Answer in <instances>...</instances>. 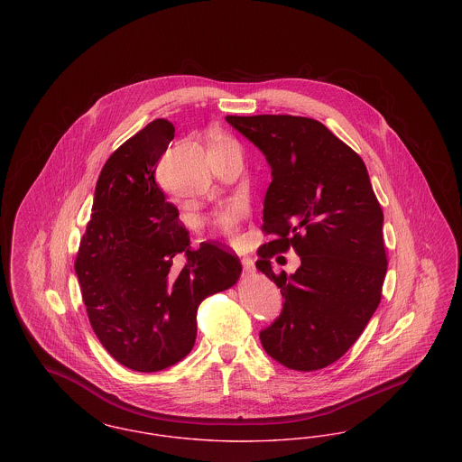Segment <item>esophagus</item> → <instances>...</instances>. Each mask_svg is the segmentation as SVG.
Returning a JSON list of instances; mask_svg holds the SVG:
<instances>
[{
	"label": "esophagus",
	"instance_id": "34e87169",
	"mask_svg": "<svg viewBox=\"0 0 462 462\" xmlns=\"http://www.w3.org/2000/svg\"><path fill=\"white\" fill-rule=\"evenodd\" d=\"M242 262V268H244V272H254V262L251 260V258H247V256H244L241 260Z\"/></svg>",
	"mask_w": 462,
	"mask_h": 462
}]
</instances>
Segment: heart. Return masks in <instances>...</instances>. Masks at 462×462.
<instances>
[{"mask_svg": "<svg viewBox=\"0 0 462 462\" xmlns=\"http://www.w3.org/2000/svg\"><path fill=\"white\" fill-rule=\"evenodd\" d=\"M237 221H239V213H237V211L223 213L220 218H218V223H220V226L225 232H234Z\"/></svg>", "mask_w": 462, "mask_h": 462, "instance_id": "heart-1", "label": "heart"}]
</instances>
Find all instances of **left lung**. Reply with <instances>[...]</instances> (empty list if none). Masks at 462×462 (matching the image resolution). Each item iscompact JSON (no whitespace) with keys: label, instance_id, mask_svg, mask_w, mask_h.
<instances>
[{"label":"left lung","instance_id":"1","mask_svg":"<svg viewBox=\"0 0 462 462\" xmlns=\"http://www.w3.org/2000/svg\"><path fill=\"white\" fill-rule=\"evenodd\" d=\"M272 168L258 270L281 289V315L260 332L264 352L294 371H319L350 350L381 301L386 275L383 209L360 155L319 121L300 116H226ZM292 245L291 276L269 260Z\"/></svg>","mask_w":462,"mask_h":462}]
</instances>
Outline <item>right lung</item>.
<instances>
[{"mask_svg": "<svg viewBox=\"0 0 462 462\" xmlns=\"http://www.w3.org/2000/svg\"><path fill=\"white\" fill-rule=\"evenodd\" d=\"M173 138V125L155 119L110 155L74 263L97 337L136 373L185 358L196 343L199 305L242 272L239 258L217 244L192 249L175 204L159 189L155 168ZM178 254L186 256L183 269L172 268Z\"/></svg>", "mask_w": 462, "mask_h": 462, "instance_id": "1", "label": "right lung"}]
</instances>
